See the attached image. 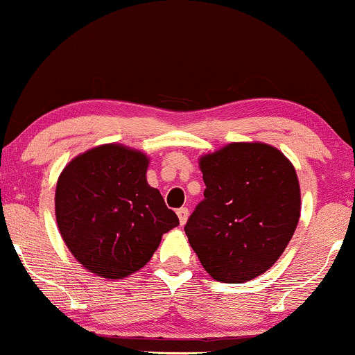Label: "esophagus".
Wrapping results in <instances>:
<instances>
[{
	"mask_svg": "<svg viewBox=\"0 0 355 355\" xmlns=\"http://www.w3.org/2000/svg\"><path fill=\"white\" fill-rule=\"evenodd\" d=\"M189 214H190V210L187 209V207H182V209L177 210L178 220H180V225H185L187 220H189Z\"/></svg>",
	"mask_w": 355,
	"mask_h": 355,
	"instance_id": "34e87169",
	"label": "esophagus"
}]
</instances>
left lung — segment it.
<instances>
[{
    "label": "left lung",
    "instance_id": "obj_1",
    "mask_svg": "<svg viewBox=\"0 0 355 355\" xmlns=\"http://www.w3.org/2000/svg\"><path fill=\"white\" fill-rule=\"evenodd\" d=\"M203 200L185 225L191 248L215 280L242 284L284 254L300 217L294 165L266 144H230L200 158Z\"/></svg>",
    "mask_w": 355,
    "mask_h": 355
}]
</instances>
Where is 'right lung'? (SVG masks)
Segmentation results:
<instances>
[{"label":"right lung","mask_w":355,"mask_h":355,"mask_svg":"<svg viewBox=\"0 0 355 355\" xmlns=\"http://www.w3.org/2000/svg\"><path fill=\"white\" fill-rule=\"evenodd\" d=\"M148 158L123 145H101L64 166L55 195L61 237L87 270L123 279L140 270L178 225L160 191L146 183Z\"/></svg>","instance_id":"right-lung-1"}]
</instances>
